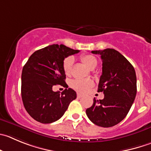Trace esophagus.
<instances>
[{
  "label": "esophagus",
  "instance_id": "34e87169",
  "mask_svg": "<svg viewBox=\"0 0 151 151\" xmlns=\"http://www.w3.org/2000/svg\"><path fill=\"white\" fill-rule=\"evenodd\" d=\"M82 96H83V95L81 94V93H77V97H78V98H81Z\"/></svg>",
  "mask_w": 151,
  "mask_h": 151
}]
</instances>
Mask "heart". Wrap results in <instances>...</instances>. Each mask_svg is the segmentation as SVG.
Returning <instances> with one entry per match:
<instances>
[{"instance_id": "heart-1", "label": "heart", "mask_w": 151, "mask_h": 151, "mask_svg": "<svg viewBox=\"0 0 151 151\" xmlns=\"http://www.w3.org/2000/svg\"><path fill=\"white\" fill-rule=\"evenodd\" d=\"M80 58L89 69H93L97 65V60L91 55H82ZM73 61L74 60L72 57H67L63 61V70L67 76H70L71 74ZM71 86L80 93H85L93 87V81L90 79H76L71 83Z\"/></svg>"}]
</instances>
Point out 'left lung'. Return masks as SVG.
Here are the masks:
<instances>
[{
    "label": "left lung",
    "instance_id": "left-lung-1",
    "mask_svg": "<svg viewBox=\"0 0 151 151\" xmlns=\"http://www.w3.org/2000/svg\"><path fill=\"white\" fill-rule=\"evenodd\" d=\"M91 52L100 55L102 60L98 92H103L104 98L94 99L86 113L96 125L113 127L124 119L134 101L137 90L136 72L127 58L114 49Z\"/></svg>",
    "mask_w": 151,
    "mask_h": 151
}]
</instances>
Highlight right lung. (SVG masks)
I'll return each instance as SVG.
<instances>
[{
	"instance_id": "right-lung-1",
	"label": "right lung",
	"mask_w": 151,
	"mask_h": 151,
	"mask_svg": "<svg viewBox=\"0 0 151 151\" xmlns=\"http://www.w3.org/2000/svg\"><path fill=\"white\" fill-rule=\"evenodd\" d=\"M78 52L63 44H52L35 51L23 67V104L27 113L37 122L49 124L57 121L64 114L70 103L76 99V93L73 89L66 87L60 94L53 91L52 87L67 85L63 61Z\"/></svg>"
}]
</instances>
